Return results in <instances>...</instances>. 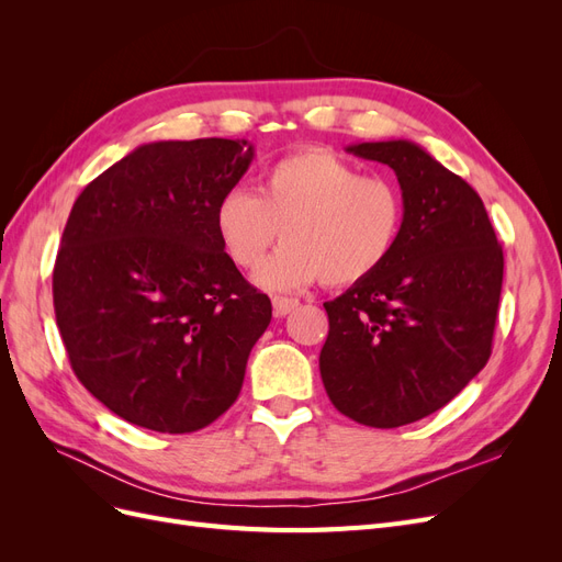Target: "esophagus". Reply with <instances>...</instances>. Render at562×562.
<instances>
[{
    "instance_id": "esophagus-1",
    "label": "esophagus",
    "mask_w": 562,
    "mask_h": 562,
    "mask_svg": "<svg viewBox=\"0 0 562 562\" xmlns=\"http://www.w3.org/2000/svg\"><path fill=\"white\" fill-rule=\"evenodd\" d=\"M271 304H274V314L277 316H285V314H291L295 307H297V300H293V297H271Z\"/></svg>"
}]
</instances>
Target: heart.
<instances>
[{"mask_svg": "<svg viewBox=\"0 0 562 562\" xmlns=\"http://www.w3.org/2000/svg\"><path fill=\"white\" fill-rule=\"evenodd\" d=\"M217 241L269 291H300L323 279L345 288L370 279L396 252L405 201L386 176H366L333 149L310 145L271 161L258 184L229 187L213 211Z\"/></svg>", "mask_w": 562, "mask_h": 562, "instance_id": "b5f03b06", "label": "heart"}]
</instances>
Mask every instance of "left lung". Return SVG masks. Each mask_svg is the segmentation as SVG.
<instances>
[{"label": "left lung", "instance_id": "8db88e82", "mask_svg": "<svg viewBox=\"0 0 562 562\" xmlns=\"http://www.w3.org/2000/svg\"><path fill=\"white\" fill-rule=\"evenodd\" d=\"M347 151L394 168L405 225L378 274L323 302L330 330L318 368L339 413L394 429L440 411L485 368L504 252L473 187L419 145L361 143Z\"/></svg>", "mask_w": 562, "mask_h": 562}]
</instances>
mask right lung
Listing matches in <instances>:
<instances>
[{
	"label": "right lung",
	"mask_w": 562,
	"mask_h": 562,
	"mask_svg": "<svg viewBox=\"0 0 562 562\" xmlns=\"http://www.w3.org/2000/svg\"><path fill=\"white\" fill-rule=\"evenodd\" d=\"M246 140L149 143L77 196L54 267V310L77 380L122 419L192 434L236 401L271 302L227 258L217 199Z\"/></svg>",
	"instance_id": "right-lung-1"
}]
</instances>
